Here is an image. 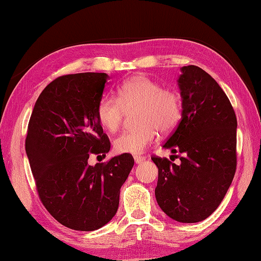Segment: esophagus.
<instances>
[{
    "label": "esophagus",
    "mask_w": 261,
    "mask_h": 261,
    "mask_svg": "<svg viewBox=\"0 0 261 261\" xmlns=\"http://www.w3.org/2000/svg\"><path fill=\"white\" fill-rule=\"evenodd\" d=\"M134 158H135L136 164H140V163H142V162H145V159H146V157L139 156V154H136V156H135Z\"/></svg>",
    "instance_id": "obj_1"
}]
</instances>
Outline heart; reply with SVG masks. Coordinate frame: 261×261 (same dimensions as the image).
I'll list each match as a JSON object with an SVG mask.
<instances>
[{
	"instance_id": "1",
	"label": "heart",
	"mask_w": 261,
	"mask_h": 261,
	"mask_svg": "<svg viewBox=\"0 0 261 261\" xmlns=\"http://www.w3.org/2000/svg\"><path fill=\"white\" fill-rule=\"evenodd\" d=\"M138 109L136 119L140 124L125 130L114 140L119 153H140L156 140L158 131L169 134L178 125L182 105L180 96L145 75L135 76L122 84L118 98L104 95L97 103L96 116L101 125L115 132L123 122L125 111Z\"/></svg>"
}]
</instances>
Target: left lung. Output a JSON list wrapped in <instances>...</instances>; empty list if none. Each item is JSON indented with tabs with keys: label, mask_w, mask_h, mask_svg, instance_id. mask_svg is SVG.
Returning a JSON list of instances; mask_svg holds the SVG:
<instances>
[{
	"label": "left lung",
	"mask_w": 261,
	"mask_h": 261,
	"mask_svg": "<svg viewBox=\"0 0 261 261\" xmlns=\"http://www.w3.org/2000/svg\"><path fill=\"white\" fill-rule=\"evenodd\" d=\"M178 85L181 119L164 148L180 153V164L153 154L154 195L169 218L195 223L218 208L234 177L237 116L222 88L197 66L181 68Z\"/></svg>",
	"instance_id": "obj_1"
}]
</instances>
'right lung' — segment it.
I'll return each instance as SVG.
<instances>
[{
    "label": "right lung",
    "instance_id": "add662e5",
    "mask_svg": "<svg viewBox=\"0 0 261 261\" xmlns=\"http://www.w3.org/2000/svg\"><path fill=\"white\" fill-rule=\"evenodd\" d=\"M109 75L57 77L39 95L28 124L25 151L39 198L59 223L77 231L107 224L119 207L120 188L134 167L130 153L90 166L109 152L96 107Z\"/></svg>",
    "mask_w": 261,
    "mask_h": 261
}]
</instances>
